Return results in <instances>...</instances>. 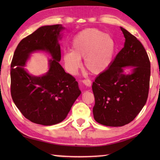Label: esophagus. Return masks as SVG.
<instances>
[{"label": "esophagus", "instance_id": "obj_1", "mask_svg": "<svg viewBox=\"0 0 160 160\" xmlns=\"http://www.w3.org/2000/svg\"><path fill=\"white\" fill-rule=\"evenodd\" d=\"M82 82L84 84V85H86L87 87H91V81L89 79L82 80Z\"/></svg>", "mask_w": 160, "mask_h": 160}]
</instances>
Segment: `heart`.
<instances>
[{
  "mask_svg": "<svg viewBox=\"0 0 160 160\" xmlns=\"http://www.w3.org/2000/svg\"><path fill=\"white\" fill-rule=\"evenodd\" d=\"M116 51V44L111 36L98 29H87L78 33L71 42V52L63 55L69 73H74L84 58V67L92 74L104 72L111 65Z\"/></svg>",
  "mask_w": 160,
  "mask_h": 160,
  "instance_id": "heart-1",
  "label": "heart"
}]
</instances>
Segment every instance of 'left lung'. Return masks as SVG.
I'll list each match as a JSON object with an SVG mask.
<instances>
[{
  "mask_svg": "<svg viewBox=\"0 0 160 160\" xmlns=\"http://www.w3.org/2000/svg\"><path fill=\"white\" fill-rule=\"evenodd\" d=\"M124 46L111 65L93 82L95 120L108 127L130 123L147 102L151 76V63L142 44L127 30L120 28ZM132 66L131 74L123 73Z\"/></svg>",
  "mask_w": 160,
  "mask_h": 160,
  "instance_id": "1",
  "label": "left lung"
}]
</instances>
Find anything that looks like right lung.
Returning <instances> with one entry per match:
<instances>
[{
  "label": "right lung",
  "instance_id": "right-lung-1",
  "mask_svg": "<svg viewBox=\"0 0 160 160\" xmlns=\"http://www.w3.org/2000/svg\"><path fill=\"white\" fill-rule=\"evenodd\" d=\"M61 25L38 28L17 46L11 63V95L21 113L33 123L50 126L64 120L81 91L75 78L59 64L58 39ZM46 50L51 53L50 69L40 77L29 75L23 68L30 53Z\"/></svg>",
  "mask_w": 160,
  "mask_h": 160
}]
</instances>
